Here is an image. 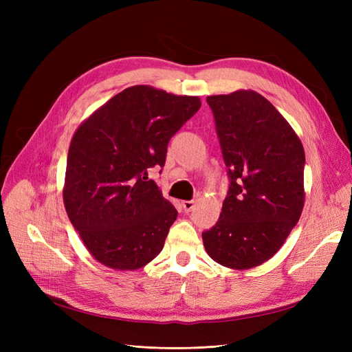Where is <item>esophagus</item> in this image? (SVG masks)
<instances>
[{
	"label": "esophagus",
	"mask_w": 352,
	"mask_h": 352,
	"mask_svg": "<svg viewBox=\"0 0 352 352\" xmlns=\"http://www.w3.org/2000/svg\"><path fill=\"white\" fill-rule=\"evenodd\" d=\"M182 207H184V211H185V212L192 211L194 207H195V201H184V202H182Z\"/></svg>",
	"instance_id": "esophagus-1"
}]
</instances>
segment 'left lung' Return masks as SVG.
Segmentation results:
<instances>
[{"mask_svg": "<svg viewBox=\"0 0 352 352\" xmlns=\"http://www.w3.org/2000/svg\"><path fill=\"white\" fill-rule=\"evenodd\" d=\"M229 189L217 223L202 232L207 254L229 269L272 258L301 217L304 148L283 116L255 91L211 95Z\"/></svg>", "mask_w": 352, "mask_h": 352, "instance_id": "1", "label": "left lung"}]
</instances>
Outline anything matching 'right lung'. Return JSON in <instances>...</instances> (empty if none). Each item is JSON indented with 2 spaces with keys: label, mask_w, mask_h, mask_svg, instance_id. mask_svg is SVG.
<instances>
[{
  "label": "right lung",
  "mask_w": 352,
  "mask_h": 352,
  "mask_svg": "<svg viewBox=\"0 0 352 352\" xmlns=\"http://www.w3.org/2000/svg\"><path fill=\"white\" fill-rule=\"evenodd\" d=\"M199 107L198 97L136 85L74 132L63 199L95 260L136 270L162 252L177 211L148 173L164 167L168 141Z\"/></svg>",
  "instance_id": "1"
}]
</instances>
